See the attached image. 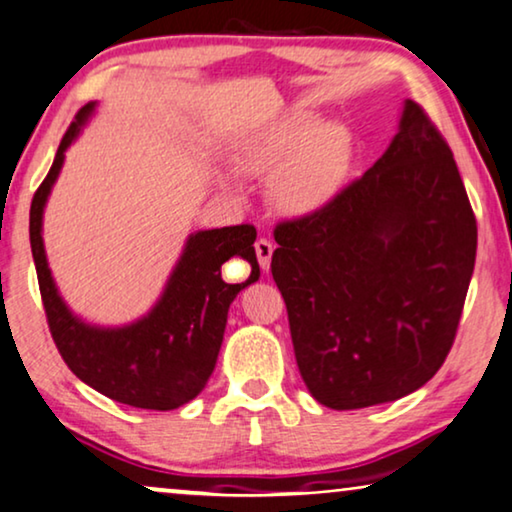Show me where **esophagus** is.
Listing matches in <instances>:
<instances>
[{
	"label": "esophagus",
	"mask_w": 512,
	"mask_h": 512,
	"mask_svg": "<svg viewBox=\"0 0 512 512\" xmlns=\"http://www.w3.org/2000/svg\"><path fill=\"white\" fill-rule=\"evenodd\" d=\"M255 253H257V262L264 271L271 269V255H273V243L269 239H257L255 241Z\"/></svg>",
	"instance_id": "obj_1"
}]
</instances>
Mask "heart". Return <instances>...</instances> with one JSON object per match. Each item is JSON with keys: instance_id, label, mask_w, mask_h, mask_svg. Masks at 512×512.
Here are the masks:
<instances>
[{"instance_id": "heart-1", "label": "heart", "mask_w": 512, "mask_h": 512, "mask_svg": "<svg viewBox=\"0 0 512 512\" xmlns=\"http://www.w3.org/2000/svg\"><path fill=\"white\" fill-rule=\"evenodd\" d=\"M352 150L348 127L306 113L250 141L239 155V169L269 178L266 187L276 211L290 218H308L341 192ZM218 185L232 197L241 194V183L232 171H220Z\"/></svg>"}]
</instances>
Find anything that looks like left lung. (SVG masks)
<instances>
[{"instance_id":"obj_1","label":"left lung","mask_w":512,"mask_h":512,"mask_svg":"<svg viewBox=\"0 0 512 512\" xmlns=\"http://www.w3.org/2000/svg\"><path fill=\"white\" fill-rule=\"evenodd\" d=\"M271 273L315 401H397L448 357L473 276L478 227L448 143L406 99L366 174L308 218L276 227Z\"/></svg>"}]
</instances>
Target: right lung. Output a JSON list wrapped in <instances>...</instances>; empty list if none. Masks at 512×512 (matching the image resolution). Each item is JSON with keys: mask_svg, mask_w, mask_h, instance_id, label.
Instances as JSON below:
<instances>
[{"mask_svg": "<svg viewBox=\"0 0 512 512\" xmlns=\"http://www.w3.org/2000/svg\"><path fill=\"white\" fill-rule=\"evenodd\" d=\"M99 102L85 104L64 134L46 181L30 208V243L39 290L53 341L71 371L104 397L134 408L174 410L204 390L218 362L227 313L236 294L259 280L255 227L199 229L185 239L167 285L148 313L127 325H92L67 306L50 273L43 246V211L60 176L64 153L95 115ZM246 258V284H225L221 264Z\"/></svg>", "mask_w": 512, "mask_h": 512, "instance_id": "1", "label": "right lung"}]
</instances>
